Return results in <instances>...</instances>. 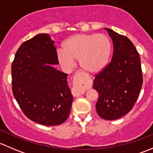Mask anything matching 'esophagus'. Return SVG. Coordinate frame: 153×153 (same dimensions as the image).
Segmentation results:
<instances>
[{"instance_id": "34e87169", "label": "esophagus", "mask_w": 153, "mask_h": 153, "mask_svg": "<svg viewBox=\"0 0 153 153\" xmlns=\"http://www.w3.org/2000/svg\"><path fill=\"white\" fill-rule=\"evenodd\" d=\"M86 75L81 71H77L74 75L73 78V84L74 86L72 89V93L73 96L78 97L82 95L84 93V86H86Z\"/></svg>"}]
</instances>
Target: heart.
<instances>
[{"instance_id": "obj_1", "label": "heart", "mask_w": 153, "mask_h": 153, "mask_svg": "<svg viewBox=\"0 0 153 153\" xmlns=\"http://www.w3.org/2000/svg\"><path fill=\"white\" fill-rule=\"evenodd\" d=\"M112 49V41L104 34H77L68 38L57 55L64 67H72L78 60L86 72L96 73L106 66Z\"/></svg>"}]
</instances>
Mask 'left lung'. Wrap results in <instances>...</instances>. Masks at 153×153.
<instances>
[{
	"label": "left lung",
	"instance_id": "obj_1",
	"mask_svg": "<svg viewBox=\"0 0 153 153\" xmlns=\"http://www.w3.org/2000/svg\"><path fill=\"white\" fill-rule=\"evenodd\" d=\"M113 42L110 62L95 75L92 87L98 92L96 111L105 120H115L133 108L141 86L143 75L139 54L124 35L105 28Z\"/></svg>",
	"mask_w": 153,
	"mask_h": 153
}]
</instances>
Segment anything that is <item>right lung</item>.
<instances>
[{"label":"right lung","instance_id":"right-lung-1","mask_svg":"<svg viewBox=\"0 0 153 153\" xmlns=\"http://www.w3.org/2000/svg\"><path fill=\"white\" fill-rule=\"evenodd\" d=\"M58 64L54 41L43 33L23 43L12 64L15 100L29 119L44 126L64 123L72 106L67 74L49 65Z\"/></svg>","mask_w":153,"mask_h":153}]
</instances>
